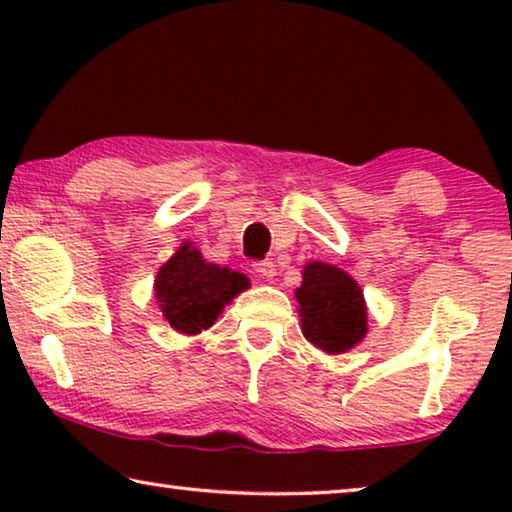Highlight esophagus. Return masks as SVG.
I'll use <instances>...</instances> for the list:
<instances>
[{
    "instance_id": "34e87169",
    "label": "esophagus",
    "mask_w": 512,
    "mask_h": 512,
    "mask_svg": "<svg viewBox=\"0 0 512 512\" xmlns=\"http://www.w3.org/2000/svg\"><path fill=\"white\" fill-rule=\"evenodd\" d=\"M253 268H255V273H257L259 277H264V280H273L275 264L271 262V259H262V262H255Z\"/></svg>"
}]
</instances>
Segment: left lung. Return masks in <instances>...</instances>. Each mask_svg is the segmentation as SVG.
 I'll return each mask as SVG.
<instances>
[{
    "label": "left lung",
    "instance_id": "8db88e82",
    "mask_svg": "<svg viewBox=\"0 0 512 512\" xmlns=\"http://www.w3.org/2000/svg\"><path fill=\"white\" fill-rule=\"evenodd\" d=\"M296 300L302 334L327 354L352 350L368 332L363 291L341 268L323 262L307 264Z\"/></svg>",
    "mask_w": 512,
    "mask_h": 512
}]
</instances>
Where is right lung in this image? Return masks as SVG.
<instances>
[{"label":"right lung","instance_id":"1","mask_svg":"<svg viewBox=\"0 0 512 512\" xmlns=\"http://www.w3.org/2000/svg\"><path fill=\"white\" fill-rule=\"evenodd\" d=\"M250 287L248 277L205 262L192 244L180 246L155 277V300L167 323L180 334L210 329L228 302Z\"/></svg>","mask_w":512,"mask_h":512}]
</instances>
